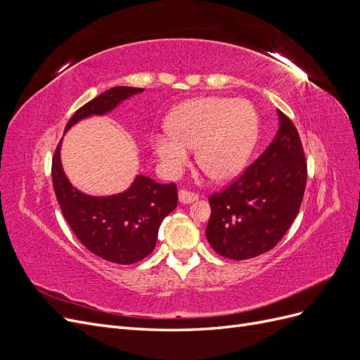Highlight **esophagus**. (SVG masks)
<instances>
[{
	"instance_id": "obj_1",
	"label": "esophagus",
	"mask_w": 360,
	"mask_h": 360,
	"mask_svg": "<svg viewBox=\"0 0 360 360\" xmlns=\"http://www.w3.org/2000/svg\"><path fill=\"white\" fill-rule=\"evenodd\" d=\"M197 200H198V195H197V193L189 192V191H184V189H181V191L179 192V201H180L181 204H191V202L197 201Z\"/></svg>"
}]
</instances>
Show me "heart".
<instances>
[{
    "mask_svg": "<svg viewBox=\"0 0 360 360\" xmlns=\"http://www.w3.org/2000/svg\"><path fill=\"white\" fill-rule=\"evenodd\" d=\"M169 134H155L151 147L171 176L189 165L195 150L198 165L225 181L245 168L258 136V115L245 99L198 97L179 105L168 117Z\"/></svg>",
    "mask_w": 360,
    "mask_h": 360,
    "instance_id": "obj_1",
    "label": "heart"
}]
</instances>
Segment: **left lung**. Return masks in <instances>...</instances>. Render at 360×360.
Listing matches in <instances>:
<instances>
[{"label": "left lung", "mask_w": 360, "mask_h": 360, "mask_svg": "<svg viewBox=\"0 0 360 360\" xmlns=\"http://www.w3.org/2000/svg\"><path fill=\"white\" fill-rule=\"evenodd\" d=\"M279 129L243 176L209 198L205 236L217 254L248 259L278 245L296 219L307 188V160L291 120L278 110Z\"/></svg>", "instance_id": "obj_1"}]
</instances>
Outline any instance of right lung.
Segmentation results:
<instances>
[{"mask_svg":"<svg viewBox=\"0 0 360 360\" xmlns=\"http://www.w3.org/2000/svg\"><path fill=\"white\" fill-rule=\"evenodd\" d=\"M143 91L135 86H114L79 108L64 132L84 118L110 114L123 101ZM61 141L52 159V184L75 236L90 252L110 263L134 264L146 258L156 246L162 221L177 207L176 184H160L139 174L124 192L108 197L84 193L64 174Z\"/></svg>","mask_w":360,"mask_h":360,"instance_id":"obj_1","label":"right lung"}]
</instances>
